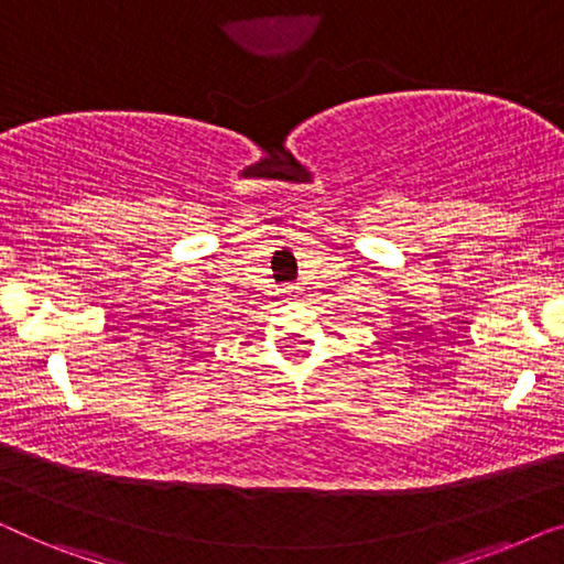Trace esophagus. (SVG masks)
Segmentation results:
<instances>
[{"mask_svg":"<svg viewBox=\"0 0 564 564\" xmlns=\"http://www.w3.org/2000/svg\"><path fill=\"white\" fill-rule=\"evenodd\" d=\"M280 292H284V295H290V297H295L297 292H303V290H300L297 284H284V288H282Z\"/></svg>","mask_w":564,"mask_h":564,"instance_id":"34e87169","label":"esophagus"}]
</instances>
